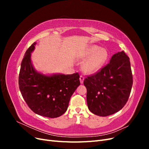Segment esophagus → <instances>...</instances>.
<instances>
[{"instance_id":"obj_1","label":"esophagus","mask_w":149,"mask_h":149,"mask_svg":"<svg viewBox=\"0 0 149 149\" xmlns=\"http://www.w3.org/2000/svg\"><path fill=\"white\" fill-rule=\"evenodd\" d=\"M79 80H80L81 84H83V81H84V78L83 77V76L81 75L80 77H79Z\"/></svg>"}]
</instances>
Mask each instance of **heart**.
<instances>
[{
  "mask_svg": "<svg viewBox=\"0 0 149 149\" xmlns=\"http://www.w3.org/2000/svg\"><path fill=\"white\" fill-rule=\"evenodd\" d=\"M108 56V52L105 48L97 45L88 47L82 56L83 59H86L81 65L82 71L87 74L96 73L105 64Z\"/></svg>",
  "mask_w": 149,
  "mask_h": 149,
  "instance_id": "obj_1",
  "label": "heart"
}]
</instances>
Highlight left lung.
Masks as SVG:
<instances>
[{
	"label": "left lung",
	"instance_id": "8db88e82",
	"mask_svg": "<svg viewBox=\"0 0 149 149\" xmlns=\"http://www.w3.org/2000/svg\"><path fill=\"white\" fill-rule=\"evenodd\" d=\"M132 83L129 58L119 52L100 72L84 79L89 110L102 117L119 111L128 100Z\"/></svg>",
	"mask_w": 149,
	"mask_h": 149
}]
</instances>
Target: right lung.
Here are the masks:
<instances>
[{"instance_id":"1","label":"right lung","mask_w":149,"mask_h":149,"mask_svg":"<svg viewBox=\"0 0 149 149\" xmlns=\"http://www.w3.org/2000/svg\"><path fill=\"white\" fill-rule=\"evenodd\" d=\"M37 43L26 50L19 73V89L31 110L47 118H55L63 114L72 94L80 85L78 73L43 74L37 71L31 60Z\"/></svg>"}]
</instances>
